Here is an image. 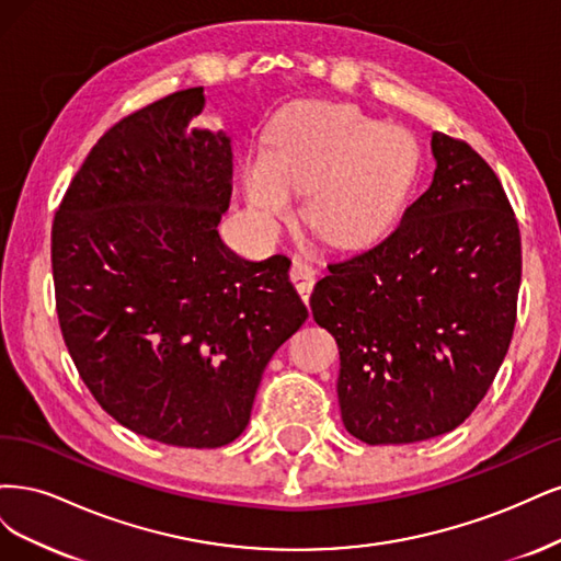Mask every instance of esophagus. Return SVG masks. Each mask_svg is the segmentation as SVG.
<instances>
[{
    "label": "esophagus",
    "instance_id": "esophagus-1",
    "mask_svg": "<svg viewBox=\"0 0 561 561\" xmlns=\"http://www.w3.org/2000/svg\"><path fill=\"white\" fill-rule=\"evenodd\" d=\"M288 277H291V282L296 286V291L300 294V298L305 302L310 300V294H312V288L317 284V270L307 261H302V259H294L291 273H288Z\"/></svg>",
    "mask_w": 561,
    "mask_h": 561
}]
</instances>
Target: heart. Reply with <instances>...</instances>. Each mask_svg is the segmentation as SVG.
<instances>
[{
  "label": "heart",
  "instance_id": "1",
  "mask_svg": "<svg viewBox=\"0 0 561 561\" xmlns=\"http://www.w3.org/2000/svg\"><path fill=\"white\" fill-rule=\"evenodd\" d=\"M417 162V141L401 125L354 104L300 102L275 116L267 151L247 156L242 191L263 224L291 216V190L307 193L310 228L331 244L354 247L401 214Z\"/></svg>",
  "mask_w": 561,
  "mask_h": 561
}]
</instances>
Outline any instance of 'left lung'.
Listing matches in <instances>:
<instances>
[{"label": "left lung", "instance_id": "left-lung-1", "mask_svg": "<svg viewBox=\"0 0 561 561\" xmlns=\"http://www.w3.org/2000/svg\"><path fill=\"white\" fill-rule=\"evenodd\" d=\"M436 172L373 247L329 263L310 298L340 350L345 428L405 445L457 428L511 347L522 240L499 176L466 144L433 133Z\"/></svg>", "mask_w": 561, "mask_h": 561}]
</instances>
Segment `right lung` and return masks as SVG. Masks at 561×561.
Returning a JSON list of instances; mask_svg holds the SVG:
<instances>
[{"mask_svg":"<svg viewBox=\"0 0 561 561\" xmlns=\"http://www.w3.org/2000/svg\"><path fill=\"white\" fill-rule=\"evenodd\" d=\"M186 88L106 130L53 219L65 345L100 408L139 436L211 449L244 431L267 360L307 319L291 261L240 259L226 135L193 128Z\"/></svg>","mask_w":561,"mask_h":561,"instance_id":"right-lung-1","label":"right lung"}]
</instances>
